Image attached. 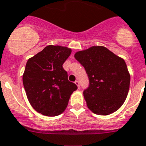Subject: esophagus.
I'll return each mask as SVG.
<instances>
[{
    "label": "esophagus",
    "mask_w": 146,
    "mask_h": 146,
    "mask_svg": "<svg viewBox=\"0 0 146 146\" xmlns=\"http://www.w3.org/2000/svg\"><path fill=\"white\" fill-rule=\"evenodd\" d=\"M75 84H76L77 87H78V88H79V86H80V84H79V81H78V80L76 81V82H75Z\"/></svg>",
    "instance_id": "1"
}]
</instances>
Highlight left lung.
<instances>
[{"label": "left lung", "mask_w": 146, "mask_h": 146, "mask_svg": "<svg viewBox=\"0 0 146 146\" xmlns=\"http://www.w3.org/2000/svg\"><path fill=\"white\" fill-rule=\"evenodd\" d=\"M74 56L89 79V86L83 92L88 108L99 115L117 111L126 100L130 86L124 60L102 46L79 51Z\"/></svg>", "instance_id": "obj_1"}]
</instances>
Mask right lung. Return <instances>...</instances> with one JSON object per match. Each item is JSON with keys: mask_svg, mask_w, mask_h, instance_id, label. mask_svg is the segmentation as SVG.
<instances>
[{"mask_svg": "<svg viewBox=\"0 0 146 146\" xmlns=\"http://www.w3.org/2000/svg\"><path fill=\"white\" fill-rule=\"evenodd\" d=\"M70 53L71 49L65 46L49 45L27 62L23 75L26 94L33 108L41 114H61L77 89L62 67Z\"/></svg>", "mask_w": 146, "mask_h": 146, "instance_id": "obj_1", "label": "right lung"}]
</instances>
